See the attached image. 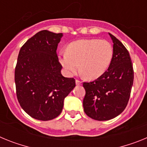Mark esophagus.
<instances>
[{
  "label": "esophagus",
  "instance_id": "obj_1",
  "mask_svg": "<svg viewBox=\"0 0 147 147\" xmlns=\"http://www.w3.org/2000/svg\"><path fill=\"white\" fill-rule=\"evenodd\" d=\"M76 85H77V86H80V85H82V82L80 81V80H76Z\"/></svg>",
  "mask_w": 147,
  "mask_h": 147
}]
</instances>
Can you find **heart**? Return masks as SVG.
<instances>
[{"label": "heart", "mask_w": 147, "mask_h": 147, "mask_svg": "<svg viewBox=\"0 0 147 147\" xmlns=\"http://www.w3.org/2000/svg\"><path fill=\"white\" fill-rule=\"evenodd\" d=\"M113 54V49L107 40L82 39L70 43L67 52L59 53V60L68 75L76 74L80 68L85 78L95 80L107 69Z\"/></svg>", "instance_id": "obj_1"}]
</instances>
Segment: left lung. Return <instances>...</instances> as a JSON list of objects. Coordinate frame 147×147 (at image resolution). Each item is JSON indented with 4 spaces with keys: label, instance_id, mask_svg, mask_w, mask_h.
I'll list each match as a JSON object with an SVG mask.
<instances>
[{
    "label": "left lung",
    "instance_id": "left-lung-1",
    "mask_svg": "<svg viewBox=\"0 0 147 147\" xmlns=\"http://www.w3.org/2000/svg\"><path fill=\"white\" fill-rule=\"evenodd\" d=\"M113 42V54L108 69L90 82H84V111L90 118L107 121L121 113L130 96L134 71L128 51L120 40L109 33Z\"/></svg>",
    "mask_w": 147,
    "mask_h": 147
}]
</instances>
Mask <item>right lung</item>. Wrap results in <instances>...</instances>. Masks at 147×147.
I'll use <instances>...</instances> for the list:
<instances>
[{
  "label": "right lung",
  "instance_id": "obj_1",
  "mask_svg": "<svg viewBox=\"0 0 147 147\" xmlns=\"http://www.w3.org/2000/svg\"><path fill=\"white\" fill-rule=\"evenodd\" d=\"M62 33L47 30L28 39L18 54L15 71L16 94L23 110L35 119L49 121L62 112L64 99L76 86L61 74L57 54Z\"/></svg>",
  "mask_w": 147,
  "mask_h": 147
}]
</instances>
